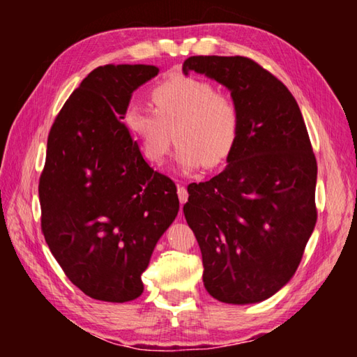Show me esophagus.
I'll return each mask as SVG.
<instances>
[{"label":"esophagus","mask_w":357,"mask_h":357,"mask_svg":"<svg viewBox=\"0 0 357 357\" xmlns=\"http://www.w3.org/2000/svg\"><path fill=\"white\" fill-rule=\"evenodd\" d=\"M178 197L181 202V208H183V204L187 202V198H189V192H187L185 185H178Z\"/></svg>","instance_id":"esophagus-1"}]
</instances>
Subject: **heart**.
Here are the masks:
<instances>
[{
	"label": "heart",
	"mask_w": 357,
	"mask_h": 357,
	"mask_svg": "<svg viewBox=\"0 0 357 357\" xmlns=\"http://www.w3.org/2000/svg\"><path fill=\"white\" fill-rule=\"evenodd\" d=\"M155 108L132 100L124 121L151 164H162L173 142L176 164L185 173L217 167L236 148L241 108L231 96L198 77H174L154 88Z\"/></svg>",
	"instance_id": "b5f03b06"
}]
</instances>
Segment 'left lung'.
Here are the masks:
<instances>
[{
    "mask_svg": "<svg viewBox=\"0 0 357 357\" xmlns=\"http://www.w3.org/2000/svg\"><path fill=\"white\" fill-rule=\"evenodd\" d=\"M231 91L241 135L225 170L187 187L185 220L203 257L208 293L253 304L287 285L317 223V159L304 118L279 78L245 56H190L183 72Z\"/></svg>",
    "mask_w": 357,
    "mask_h": 357,
    "instance_id": "obj_1",
    "label": "left lung"
}]
</instances>
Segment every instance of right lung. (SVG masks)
<instances>
[{
	"instance_id": "right-lung-1",
	"label": "right lung",
	"mask_w": 357,
	"mask_h": 357,
	"mask_svg": "<svg viewBox=\"0 0 357 357\" xmlns=\"http://www.w3.org/2000/svg\"><path fill=\"white\" fill-rule=\"evenodd\" d=\"M155 66L107 64L66 100L47 140L40 227L68 279L89 298L128 302L157 241L178 215L176 185L143 159L123 123Z\"/></svg>"
}]
</instances>
